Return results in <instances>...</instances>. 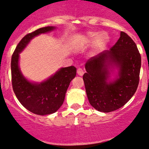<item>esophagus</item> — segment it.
<instances>
[{"label":"esophagus","instance_id":"1","mask_svg":"<svg viewBox=\"0 0 149 149\" xmlns=\"http://www.w3.org/2000/svg\"><path fill=\"white\" fill-rule=\"evenodd\" d=\"M77 73H78V74L79 75V76H83V75H84V71H83L81 68L78 69V70H77Z\"/></svg>","mask_w":149,"mask_h":149}]
</instances>
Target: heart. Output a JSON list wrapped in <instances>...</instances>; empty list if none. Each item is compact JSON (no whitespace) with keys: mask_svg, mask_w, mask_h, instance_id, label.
<instances>
[{"mask_svg":"<svg viewBox=\"0 0 149 149\" xmlns=\"http://www.w3.org/2000/svg\"><path fill=\"white\" fill-rule=\"evenodd\" d=\"M84 43L86 45H91L94 43L95 49L97 51L104 49L109 41V36L106 32H88L84 37Z\"/></svg>","mask_w":149,"mask_h":149,"instance_id":"heart-1","label":"heart"}]
</instances>
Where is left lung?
Listing matches in <instances>:
<instances>
[{"mask_svg":"<svg viewBox=\"0 0 149 149\" xmlns=\"http://www.w3.org/2000/svg\"><path fill=\"white\" fill-rule=\"evenodd\" d=\"M141 56L133 39L124 32L109 50L91 57L85 64L83 76L87 97L91 106L102 112L121 108L132 97L139 84ZM118 75L109 78L110 69Z\"/></svg>","mask_w":149,"mask_h":149,"instance_id":"obj_1","label":"left lung"}]
</instances>
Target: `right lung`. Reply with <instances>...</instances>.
Masks as SVG:
<instances>
[{
  "instance_id": "obj_1",
  "label": "right lung",
  "mask_w": 149,
  "mask_h": 149,
  "mask_svg": "<svg viewBox=\"0 0 149 149\" xmlns=\"http://www.w3.org/2000/svg\"><path fill=\"white\" fill-rule=\"evenodd\" d=\"M55 29L54 26L41 28L25 35L17 44L11 57V80L15 96L25 108L37 115L52 114L60 108L69 84L76 75L75 67H63L46 80L39 83L30 82L21 72L19 67V53L35 37Z\"/></svg>"
}]
</instances>
